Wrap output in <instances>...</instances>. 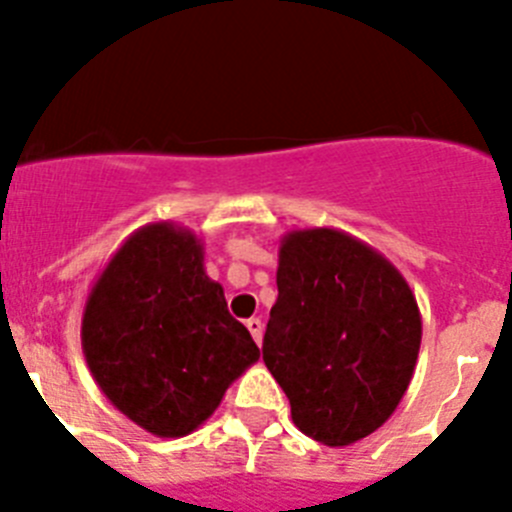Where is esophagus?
<instances>
[{"mask_svg":"<svg viewBox=\"0 0 512 512\" xmlns=\"http://www.w3.org/2000/svg\"><path fill=\"white\" fill-rule=\"evenodd\" d=\"M246 328H248V333L253 336V341L261 343V336H264V323H261L259 318H251V320H246Z\"/></svg>","mask_w":512,"mask_h":512,"instance_id":"1","label":"esophagus"}]
</instances>
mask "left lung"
Wrapping results in <instances>:
<instances>
[{
  "instance_id": "8db88e82",
  "label": "left lung",
  "mask_w": 512,
  "mask_h": 512,
  "mask_svg": "<svg viewBox=\"0 0 512 512\" xmlns=\"http://www.w3.org/2000/svg\"><path fill=\"white\" fill-rule=\"evenodd\" d=\"M277 289L261 354L297 428L325 446L377 431L418 361L413 289L382 253L333 228L284 235Z\"/></svg>"
}]
</instances>
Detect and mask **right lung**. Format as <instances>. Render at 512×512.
<instances>
[{"label": "right lung", "instance_id": "1", "mask_svg": "<svg viewBox=\"0 0 512 512\" xmlns=\"http://www.w3.org/2000/svg\"><path fill=\"white\" fill-rule=\"evenodd\" d=\"M202 259L192 230L146 225L117 248L84 307L81 346L94 382L153 436L200 428L261 356Z\"/></svg>", "mask_w": 512, "mask_h": 512}]
</instances>
